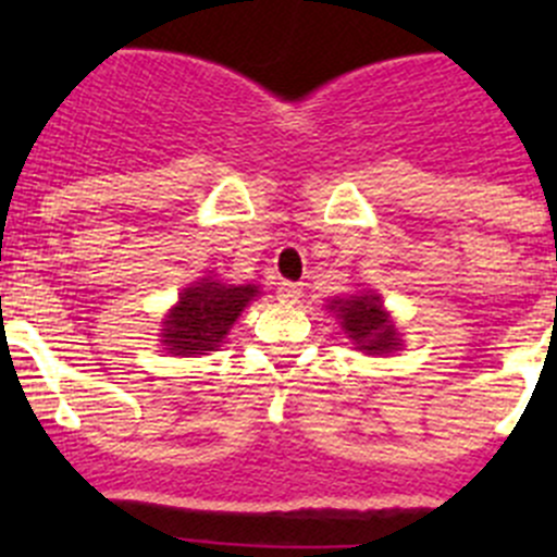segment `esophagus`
I'll return each mask as SVG.
<instances>
[{
  "label": "esophagus",
  "instance_id": "34e87169",
  "mask_svg": "<svg viewBox=\"0 0 557 557\" xmlns=\"http://www.w3.org/2000/svg\"><path fill=\"white\" fill-rule=\"evenodd\" d=\"M277 299L283 301V305H296V301L301 299V285L299 283H280Z\"/></svg>",
  "mask_w": 557,
  "mask_h": 557
}]
</instances>
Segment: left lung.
Segmentation results:
<instances>
[{"mask_svg": "<svg viewBox=\"0 0 557 557\" xmlns=\"http://www.w3.org/2000/svg\"><path fill=\"white\" fill-rule=\"evenodd\" d=\"M329 310L336 314L347 339L363 350L367 356H385V352L401 350V336L393 325L391 314L385 312L383 299L374 290H358L352 296H336L331 299Z\"/></svg>", "mask_w": 557, "mask_h": 557, "instance_id": "obj_1", "label": "left lung"}]
</instances>
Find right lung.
<instances>
[{"label": "right lung", "mask_w": 557, "mask_h": 557, "mask_svg": "<svg viewBox=\"0 0 557 557\" xmlns=\"http://www.w3.org/2000/svg\"><path fill=\"white\" fill-rule=\"evenodd\" d=\"M258 296L256 285H226L201 277L180 294V301L164 318L161 345L172 356H207L226 339L239 312Z\"/></svg>", "instance_id": "1"}]
</instances>
